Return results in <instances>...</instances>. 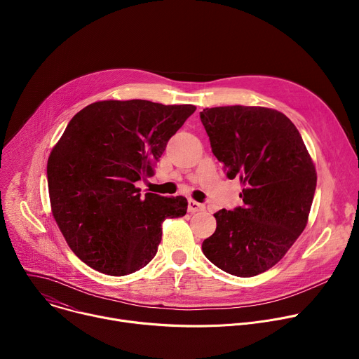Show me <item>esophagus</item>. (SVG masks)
Returning <instances> with one entry per match:
<instances>
[{
    "label": "esophagus",
    "instance_id": "esophagus-1",
    "mask_svg": "<svg viewBox=\"0 0 359 359\" xmlns=\"http://www.w3.org/2000/svg\"><path fill=\"white\" fill-rule=\"evenodd\" d=\"M187 210H189L190 213L201 212V210H204V204H201V203H197V201H194V200H189V206H187Z\"/></svg>",
    "mask_w": 359,
    "mask_h": 359
}]
</instances>
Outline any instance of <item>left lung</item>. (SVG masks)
I'll use <instances>...</instances> for the list:
<instances>
[{"mask_svg":"<svg viewBox=\"0 0 359 359\" xmlns=\"http://www.w3.org/2000/svg\"><path fill=\"white\" fill-rule=\"evenodd\" d=\"M212 151L229 179L243 184V206L222 209L203 254L220 270L254 277L276 266L302 233L317 173L294 123L262 107H219L200 112Z\"/></svg>","mask_w":359,"mask_h":359,"instance_id":"8db88e82","label":"left lung"}]
</instances>
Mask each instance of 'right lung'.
<instances>
[{"mask_svg":"<svg viewBox=\"0 0 359 359\" xmlns=\"http://www.w3.org/2000/svg\"><path fill=\"white\" fill-rule=\"evenodd\" d=\"M196 111L150 100H102L79 111L48 159L54 219L76 257L126 276L158 252L165 219L187 212L183 196L140 193L169 139Z\"/></svg>","mask_w":359,"mask_h":359,"instance_id":"right-lung-1","label":"right lung"}]
</instances>
